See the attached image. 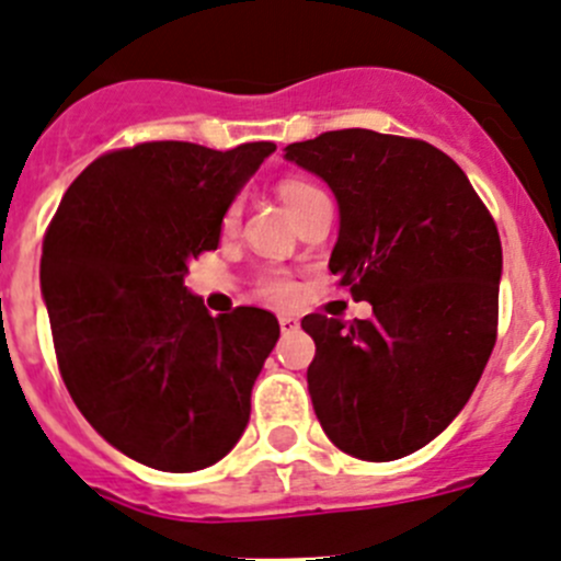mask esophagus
<instances>
[{
	"label": "esophagus",
	"instance_id": "esophagus-1",
	"mask_svg": "<svg viewBox=\"0 0 561 561\" xmlns=\"http://www.w3.org/2000/svg\"><path fill=\"white\" fill-rule=\"evenodd\" d=\"M279 328H282V333H293L301 328V322H298V317H293V314H279Z\"/></svg>",
	"mask_w": 561,
	"mask_h": 561
}]
</instances>
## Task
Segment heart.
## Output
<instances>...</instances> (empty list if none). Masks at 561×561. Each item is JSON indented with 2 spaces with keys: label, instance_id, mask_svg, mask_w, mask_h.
<instances>
[{
  "label": "heart",
  "instance_id": "obj_1",
  "mask_svg": "<svg viewBox=\"0 0 561 561\" xmlns=\"http://www.w3.org/2000/svg\"><path fill=\"white\" fill-rule=\"evenodd\" d=\"M276 192H279V201L285 203L287 211L296 214L298 208H301L304 203H307L309 197L320 190L304 179H285V181H279ZM233 217H236V208H230V211L225 214V228H228V225H233ZM260 290H263L265 298H271L274 304H282V307H285V304H293L298 296V287L293 285L287 276H276V274L265 276L263 285H260Z\"/></svg>",
  "mask_w": 561,
  "mask_h": 561
}]
</instances>
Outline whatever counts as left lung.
I'll return each instance as SVG.
<instances>
[{"mask_svg":"<svg viewBox=\"0 0 561 561\" xmlns=\"http://www.w3.org/2000/svg\"><path fill=\"white\" fill-rule=\"evenodd\" d=\"M285 160L320 175L339 206L331 274L371 320L307 314V382L344 454L393 461L463 410L496 342L502 244L467 173L426 140L333 129Z\"/></svg>","mask_w":561,"mask_h":561,"instance_id":"obj_1","label":"left lung"}]
</instances>
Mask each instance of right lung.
<instances>
[{
	"label": "right lung",
	"mask_w": 561,
	"mask_h": 561,
	"mask_svg": "<svg viewBox=\"0 0 561 561\" xmlns=\"http://www.w3.org/2000/svg\"><path fill=\"white\" fill-rule=\"evenodd\" d=\"M276 146L154 140L94 160L43 241L39 285L72 401L124 456L162 472L217 463L249 423L279 339L257 307L211 317L184 285L222 217Z\"/></svg>",
	"instance_id": "obj_1"
}]
</instances>
